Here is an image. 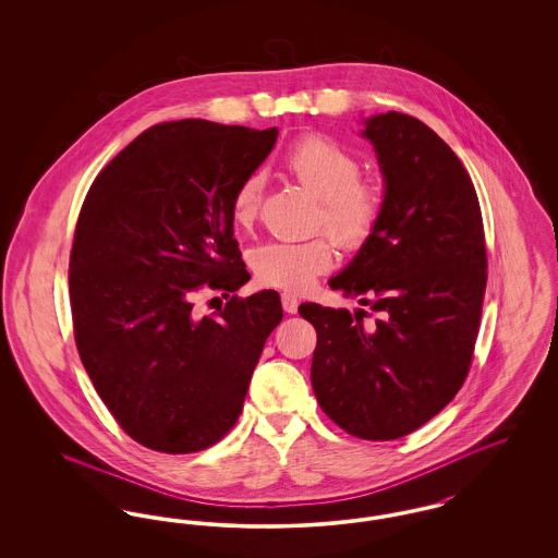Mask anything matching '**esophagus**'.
<instances>
[{"mask_svg":"<svg viewBox=\"0 0 558 558\" xmlns=\"http://www.w3.org/2000/svg\"><path fill=\"white\" fill-rule=\"evenodd\" d=\"M282 307L287 314H296L299 307V299L292 292H282Z\"/></svg>","mask_w":558,"mask_h":558,"instance_id":"esophagus-1","label":"esophagus"}]
</instances>
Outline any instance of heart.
I'll return each mask as SVG.
<instances>
[{
  "instance_id": "heart-1",
  "label": "heart",
  "mask_w": 558,
  "mask_h": 558,
  "mask_svg": "<svg viewBox=\"0 0 558 558\" xmlns=\"http://www.w3.org/2000/svg\"><path fill=\"white\" fill-rule=\"evenodd\" d=\"M282 162L301 186L318 196L316 230H326L347 251L371 240L387 207V187L376 178L362 175V160L355 153L326 135L312 133L296 140ZM262 196L264 175L259 171L246 173L230 201L236 228H253ZM332 240L318 234L307 240L267 242L251 255L253 274L264 287L305 292L332 266Z\"/></svg>"
}]
</instances>
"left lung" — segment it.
<instances>
[{
  "instance_id": "1",
  "label": "left lung",
  "mask_w": 558,
  "mask_h": 558,
  "mask_svg": "<svg viewBox=\"0 0 558 558\" xmlns=\"http://www.w3.org/2000/svg\"><path fill=\"white\" fill-rule=\"evenodd\" d=\"M364 135L387 207L330 287L366 310L303 303L299 314L318 332L312 387L324 414L353 437L391 441L439 414L469 376L487 248L473 180L437 133L391 110Z\"/></svg>"
}]
</instances>
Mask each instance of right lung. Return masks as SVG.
<instances>
[{
    "instance_id": "obj_1",
    "label": "right lung",
    "mask_w": 558,
    "mask_h": 558,
    "mask_svg": "<svg viewBox=\"0 0 558 558\" xmlns=\"http://www.w3.org/2000/svg\"><path fill=\"white\" fill-rule=\"evenodd\" d=\"M264 132L182 119L140 133L89 187L69 262L75 343L98 396L144 448L192 453L236 425L280 294L251 278L230 201L274 148ZM221 291L211 317L193 296Z\"/></svg>"
}]
</instances>
